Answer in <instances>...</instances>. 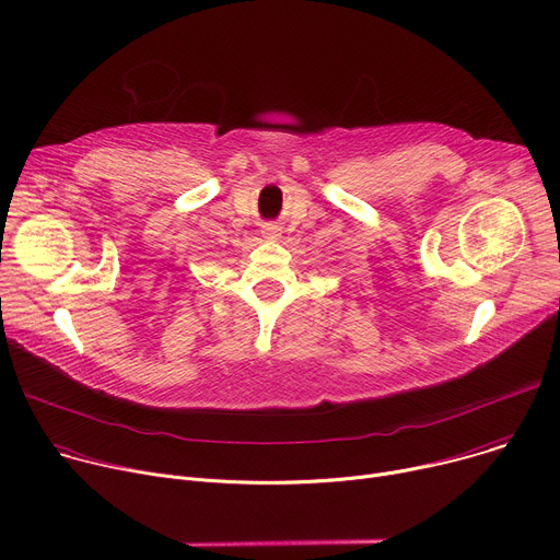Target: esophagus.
<instances>
[{
  "label": "esophagus",
  "instance_id": "obj_1",
  "mask_svg": "<svg viewBox=\"0 0 560 560\" xmlns=\"http://www.w3.org/2000/svg\"><path fill=\"white\" fill-rule=\"evenodd\" d=\"M266 234H270V236H277V228H268V230H266Z\"/></svg>",
  "mask_w": 560,
  "mask_h": 560
}]
</instances>
